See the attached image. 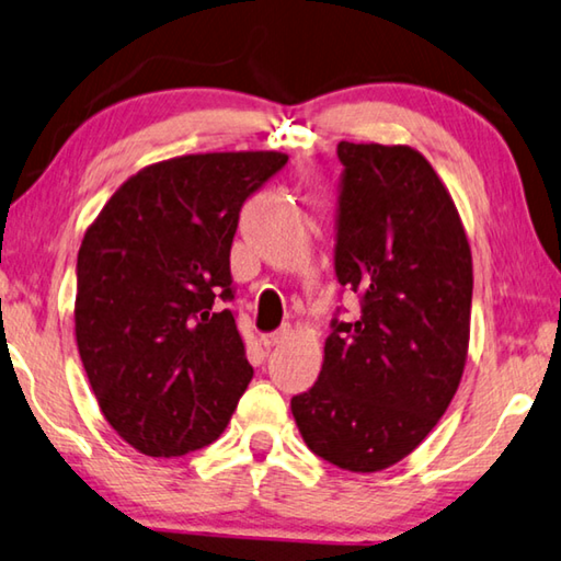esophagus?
<instances>
[{
    "label": "esophagus",
    "mask_w": 561,
    "mask_h": 561,
    "mask_svg": "<svg viewBox=\"0 0 561 561\" xmlns=\"http://www.w3.org/2000/svg\"><path fill=\"white\" fill-rule=\"evenodd\" d=\"M288 335H290V328H280V330H275V333L263 335L261 341H263V345H265V347H275V345L286 343V341H288Z\"/></svg>",
    "instance_id": "obj_1"
}]
</instances>
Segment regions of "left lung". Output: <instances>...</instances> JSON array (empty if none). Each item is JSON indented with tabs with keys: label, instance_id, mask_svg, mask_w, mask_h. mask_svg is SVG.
<instances>
[{
	"label": "left lung",
	"instance_id": "obj_1",
	"mask_svg": "<svg viewBox=\"0 0 561 561\" xmlns=\"http://www.w3.org/2000/svg\"><path fill=\"white\" fill-rule=\"evenodd\" d=\"M345 167L335 273L363 296L333 320L323 367L290 400L306 445L347 472L398 465L460 388L472 310V251L443 179L405 144H337Z\"/></svg>",
	"mask_w": 561,
	"mask_h": 561
}]
</instances>
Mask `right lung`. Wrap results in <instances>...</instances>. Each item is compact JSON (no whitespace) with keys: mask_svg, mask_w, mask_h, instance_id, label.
I'll list each match as a JSON object with an SVG mask.
<instances>
[{"mask_svg":"<svg viewBox=\"0 0 561 561\" xmlns=\"http://www.w3.org/2000/svg\"><path fill=\"white\" fill-rule=\"evenodd\" d=\"M280 151L186 153L128 176L91 220L77 261L73 333L101 412L149 457L214 443L253 378L231 310L243 201Z\"/></svg>","mask_w":561,"mask_h":561,"instance_id":"right-lung-1","label":"right lung"}]
</instances>
